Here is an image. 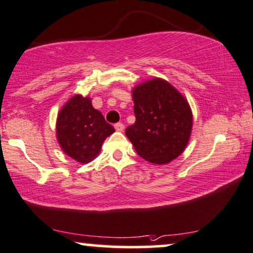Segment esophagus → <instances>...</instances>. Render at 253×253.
Here are the masks:
<instances>
[{
	"label": "esophagus",
	"mask_w": 253,
	"mask_h": 253,
	"mask_svg": "<svg viewBox=\"0 0 253 253\" xmlns=\"http://www.w3.org/2000/svg\"><path fill=\"white\" fill-rule=\"evenodd\" d=\"M115 129H116L117 131H123V130H124V124L121 123V122H118V123L115 124Z\"/></svg>",
	"instance_id": "34e87169"
}]
</instances>
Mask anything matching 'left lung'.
<instances>
[{"label":"left lung","mask_w":253,"mask_h":253,"mask_svg":"<svg viewBox=\"0 0 253 253\" xmlns=\"http://www.w3.org/2000/svg\"><path fill=\"white\" fill-rule=\"evenodd\" d=\"M136 122L126 135L137 154L154 164H167L182 154L192 127L189 103L167 81L155 79L132 91Z\"/></svg>","instance_id":"8db88e82"}]
</instances>
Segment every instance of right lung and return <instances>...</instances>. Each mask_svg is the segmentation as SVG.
Here are the masks:
<instances>
[{
    "instance_id": "obj_1",
    "label": "right lung",
    "mask_w": 253,
    "mask_h": 253,
    "mask_svg": "<svg viewBox=\"0 0 253 253\" xmlns=\"http://www.w3.org/2000/svg\"><path fill=\"white\" fill-rule=\"evenodd\" d=\"M56 131L65 154L80 163H88L98 155L102 143L115 129L93 109L90 98L76 95L58 114Z\"/></svg>"
}]
</instances>
